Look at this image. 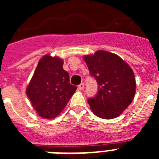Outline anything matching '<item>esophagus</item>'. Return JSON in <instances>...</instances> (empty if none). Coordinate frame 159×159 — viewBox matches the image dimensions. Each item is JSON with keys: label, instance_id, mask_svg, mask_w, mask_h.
Listing matches in <instances>:
<instances>
[{"label": "esophagus", "instance_id": "1", "mask_svg": "<svg viewBox=\"0 0 159 159\" xmlns=\"http://www.w3.org/2000/svg\"><path fill=\"white\" fill-rule=\"evenodd\" d=\"M78 88L80 90H83L84 88V83H81L80 84V85H79L78 86Z\"/></svg>", "mask_w": 159, "mask_h": 159}]
</instances>
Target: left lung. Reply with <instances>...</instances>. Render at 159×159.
I'll return each mask as SVG.
<instances>
[{"label":"left lung","mask_w":159,"mask_h":159,"mask_svg":"<svg viewBox=\"0 0 159 159\" xmlns=\"http://www.w3.org/2000/svg\"><path fill=\"white\" fill-rule=\"evenodd\" d=\"M84 58L90 75L98 84L97 94L88 100L91 109L102 119L118 117L134 99V72L127 63L111 52L101 50Z\"/></svg>","instance_id":"8db88e82"}]
</instances>
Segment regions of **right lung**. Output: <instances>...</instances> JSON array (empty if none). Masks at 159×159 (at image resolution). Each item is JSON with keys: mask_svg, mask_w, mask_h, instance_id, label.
Segmentation results:
<instances>
[{"mask_svg": "<svg viewBox=\"0 0 159 159\" xmlns=\"http://www.w3.org/2000/svg\"><path fill=\"white\" fill-rule=\"evenodd\" d=\"M63 60L49 55L39 61L26 93L40 117L57 116L75 93L77 87L70 84L69 74L63 68Z\"/></svg>", "mask_w": 159, "mask_h": 159, "instance_id": "add662e5", "label": "right lung"}]
</instances>
